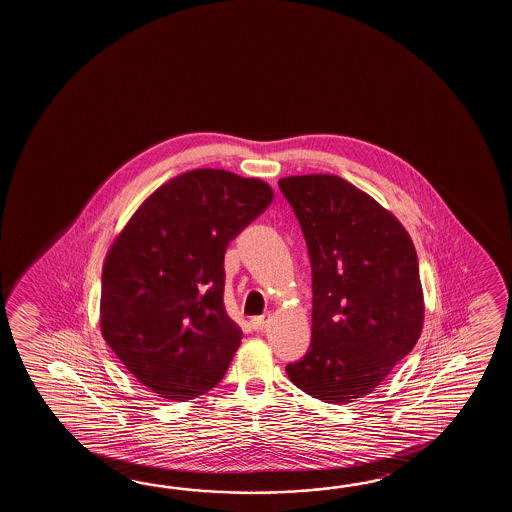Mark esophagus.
I'll list each match as a JSON object with an SVG mask.
<instances>
[{"instance_id": "esophagus-1", "label": "esophagus", "mask_w": 512, "mask_h": 512, "mask_svg": "<svg viewBox=\"0 0 512 512\" xmlns=\"http://www.w3.org/2000/svg\"><path fill=\"white\" fill-rule=\"evenodd\" d=\"M271 316H254L251 320V326L254 331H263L265 327L269 326Z\"/></svg>"}]
</instances>
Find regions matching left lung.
Listing matches in <instances>:
<instances>
[{
  "mask_svg": "<svg viewBox=\"0 0 512 512\" xmlns=\"http://www.w3.org/2000/svg\"><path fill=\"white\" fill-rule=\"evenodd\" d=\"M278 186L302 227L313 272V340L285 371L315 399L353 403L421 335L425 298L414 243L390 210L338 175H293Z\"/></svg>",
  "mask_w": 512,
  "mask_h": 512,
  "instance_id": "left-lung-1",
  "label": "left lung"
}]
</instances>
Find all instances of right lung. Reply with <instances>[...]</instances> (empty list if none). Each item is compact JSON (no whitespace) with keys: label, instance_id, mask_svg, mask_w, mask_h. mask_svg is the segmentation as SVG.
<instances>
[{"label":"right lung","instance_id":"obj_1","mask_svg":"<svg viewBox=\"0 0 512 512\" xmlns=\"http://www.w3.org/2000/svg\"><path fill=\"white\" fill-rule=\"evenodd\" d=\"M272 197L261 179L199 168L159 186L113 241L102 337L159 397L190 401L229 370L241 329L223 305L225 251Z\"/></svg>","mask_w":512,"mask_h":512}]
</instances>
